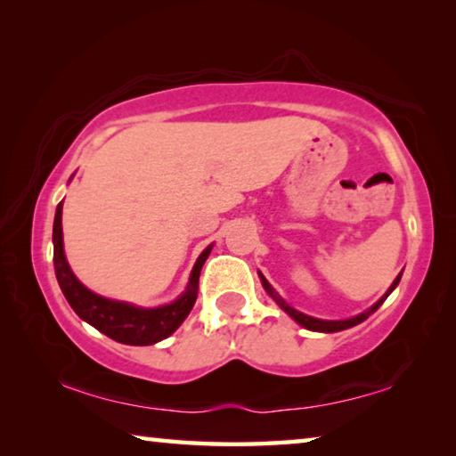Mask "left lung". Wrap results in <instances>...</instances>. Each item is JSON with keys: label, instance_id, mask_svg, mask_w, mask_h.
Returning <instances> with one entry per match:
<instances>
[{"label": "left lung", "instance_id": "8db88e82", "mask_svg": "<svg viewBox=\"0 0 456 456\" xmlns=\"http://www.w3.org/2000/svg\"><path fill=\"white\" fill-rule=\"evenodd\" d=\"M259 277H261V283H264V288H265V291L269 293V296H272L275 302H277V305L281 307V310L285 312V314H289L293 320H296L299 326L302 328H305V330H312V331H326V334H330V331H342V330H348V328H352V326H358V323H362L364 322L370 314H374L378 307H380L382 304H384V299L390 296L392 291H395V288L398 285V281H400V277H403V273H400L396 280H395V283L390 285L388 288V291L384 293V296L378 299V302L370 307V310H366V312H362V314H358V315H354V318H350V320H318V318H312V315H305V314H302V312H297V310H293L291 305H288L283 302V299L277 296V291L272 288V285H269V281L265 280L264 275L259 273Z\"/></svg>", "mask_w": 456, "mask_h": 456}]
</instances>
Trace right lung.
<instances>
[{
	"label": "right lung",
	"instance_id": "1",
	"mask_svg": "<svg viewBox=\"0 0 456 456\" xmlns=\"http://www.w3.org/2000/svg\"><path fill=\"white\" fill-rule=\"evenodd\" d=\"M61 203L56 209V217H53V269H56L60 289L68 299V304L72 305V310L84 322H88L90 326H94L98 331H102V334L117 339L120 344L151 346L171 336L197 302L199 275L213 245L200 253L191 272L187 289L173 304L160 307H136L126 302H117V299L102 297L84 288L72 273L64 256V239H61Z\"/></svg>",
	"mask_w": 456,
	"mask_h": 456
}]
</instances>
